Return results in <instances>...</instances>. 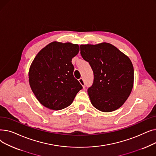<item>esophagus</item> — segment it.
I'll list each match as a JSON object with an SVG mask.
<instances>
[{
	"label": "esophagus",
	"instance_id": "obj_1",
	"mask_svg": "<svg viewBox=\"0 0 156 156\" xmlns=\"http://www.w3.org/2000/svg\"><path fill=\"white\" fill-rule=\"evenodd\" d=\"M79 82L81 83V85L83 86V88H85V81H84V80H83V78H80V79H79Z\"/></svg>",
	"mask_w": 156,
	"mask_h": 156
}]
</instances>
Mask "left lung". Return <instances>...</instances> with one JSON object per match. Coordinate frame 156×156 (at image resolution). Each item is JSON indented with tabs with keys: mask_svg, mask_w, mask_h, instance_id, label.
Masks as SVG:
<instances>
[{
	"mask_svg": "<svg viewBox=\"0 0 156 156\" xmlns=\"http://www.w3.org/2000/svg\"><path fill=\"white\" fill-rule=\"evenodd\" d=\"M80 54L94 72V82L88 88L92 104L102 112L119 109L133 86L134 69L129 57L109 43L81 45Z\"/></svg>",
	"mask_w": 156,
	"mask_h": 156,
	"instance_id": "left-lung-1",
	"label": "left lung"
}]
</instances>
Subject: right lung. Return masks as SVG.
I'll return each mask as SVG.
<instances>
[{"label":"right lung","instance_id":"add662e5","mask_svg":"<svg viewBox=\"0 0 156 156\" xmlns=\"http://www.w3.org/2000/svg\"><path fill=\"white\" fill-rule=\"evenodd\" d=\"M79 50L77 44L53 42L42 48L33 61L28 74L30 85L45 107L52 110L67 108L83 88L73 76L71 62Z\"/></svg>","mask_w":156,"mask_h":156}]
</instances>
